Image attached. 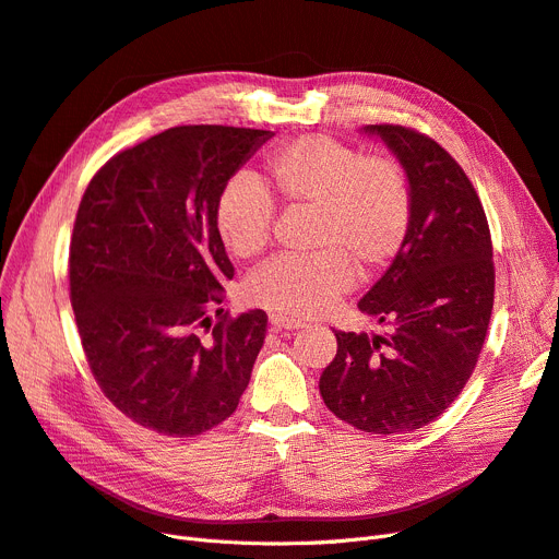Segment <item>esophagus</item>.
Segmentation results:
<instances>
[{
  "label": "esophagus",
  "instance_id": "esophagus-1",
  "mask_svg": "<svg viewBox=\"0 0 559 559\" xmlns=\"http://www.w3.org/2000/svg\"><path fill=\"white\" fill-rule=\"evenodd\" d=\"M270 324H272L274 329H287V331H295V329H301V326H304V322L287 318V314H278V312H272V314H270Z\"/></svg>",
  "mask_w": 559,
  "mask_h": 559
}]
</instances>
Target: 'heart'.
Instances as JSON below:
<instances>
[{"label":"heart","instance_id":"b5f03b06","mask_svg":"<svg viewBox=\"0 0 559 559\" xmlns=\"http://www.w3.org/2000/svg\"><path fill=\"white\" fill-rule=\"evenodd\" d=\"M272 185L287 207H308L306 258H276L245 285L251 304L281 314L322 312L360 278L381 274L402 251L414 199L404 168L391 157L324 134L289 141L266 162ZM276 203L255 176L237 174L214 207V222L228 251L241 260L260 255L272 239Z\"/></svg>","mask_w":559,"mask_h":559}]
</instances>
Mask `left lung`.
I'll return each mask as SVG.
<instances>
[{"label": "left lung", "mask_w": 559, "mask_h": 559, "mask_svg": "<svg viewBox=\"0 0 559 559\" xmlns=\"http://www.w3.org/2000/svg\"><path fill=\"white\" fill-rule=\"evenodd\" d=\"M408 178L406 241L358 301L385 333L333 331L337 354L320 393L333 414L370 433H400L439 418L471 379L493 310L487 214L448 151L402 126H366Z\"/></svg>", "instance_id": "8db88e82"}]
</instances>
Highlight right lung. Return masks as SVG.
<instances>
[{
  "label": "right lung",
  "instance_id": "obj_1",
  "mask_svg": "<svg viewBox=\"0 0 559 559\" xmlns=\"http://www.w3.org/2000/svg\"><path fill=\"white\" fill-rule=\"evenodd\" d=\"M274 132L182 126L111 157L70 241V304L91 372L141 427L197 436L235 414L264 343V310L212 326L233 264L214 207Z\"/></svg>",
  "mask_w": 559,
  "mask_h": 559
}]
</instances>
